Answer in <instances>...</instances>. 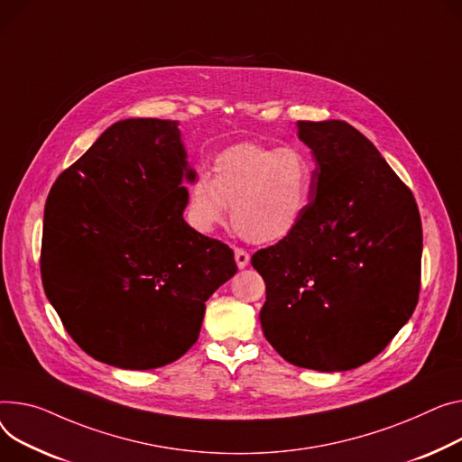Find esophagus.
<instances>
[{
  "mask_svg": "<svg viewBox=\"0 0 462 462\" xmlns=\"http://www.w3.org/2000/svg\"><path fill=\"white\" fill-rule=\"evenodd\" d=\"M234 256H236V263H237L239 269H245V267L249 265V262H251V254L245 251V249H236Z\"/></svg>",
  "mask_w": 462,
  "mask_h": 462,
  "instance_id": "1",
  "label": "esophagus"
}]
</instances>
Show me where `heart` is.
<instances>
[{
  "mask_svg": "<svg viewBox=\"0 0 462 462\" xmlns=\"http://www.w3.org/2000/svg\"><path fill=\"white\" fill-rule=\"evenodd\" d=\"M316 191V169L297 146L241 143L213 162V178L199 174L189 186V225L209 234L232 209L236 230L253 243L288 237L302 223Z\"/></svg>",
  "mask_w": 462,
  "mask_h": 462,
  "instance_id": "obj_1",
  "label": "heart"
}]
</instances>
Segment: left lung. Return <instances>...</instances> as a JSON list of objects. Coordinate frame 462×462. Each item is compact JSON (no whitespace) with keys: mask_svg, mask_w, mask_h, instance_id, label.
<instances>
[{"mask_svg":"<svg viewBox=\"0 0 462 462\" xmlns=\"http://www.w3.org/2000/svg\"><path fill=\"white\" fill-rule=\"evenodd\" d=\"M316 191L288 237L253 254L265 282L260 323L293 365L346 372L375 358L412 316L421 221L411 189L344 120L297 122Z\"/></svg>","mask_w":462,"mask_h":462,"instance_id":"8db88e82","label":"left lung"}]
</instances>
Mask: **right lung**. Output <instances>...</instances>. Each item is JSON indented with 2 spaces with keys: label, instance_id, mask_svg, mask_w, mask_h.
<instances>
[{
  "label": "right lung",
  "instance_id": "obj_1",
  "mask_svg": "<svg viewBox=\"0 0 462 462\" xmlns=\"http://www.w3.org/2000/svg\"><path fill=\"white\" fill-rule=\"evenodd\" d=\"M186 158L176 120H120L46 200V297L87 355L122 370L188 353L206 300L237 273L228 245L183 221L197 178Z\"/></svg>",
  "mask_w": 462,
  "mask_h": 462
}]
</instances>
